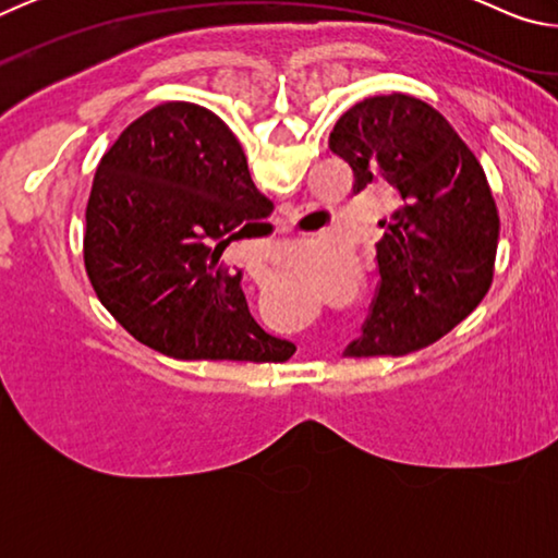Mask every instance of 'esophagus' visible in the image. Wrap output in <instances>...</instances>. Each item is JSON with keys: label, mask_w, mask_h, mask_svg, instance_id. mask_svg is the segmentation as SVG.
<instances>
[{"label": "esophagus", "mask_w": 558, "mask_h": 558, "mask_svg": "<svg viewBox=\"0 0 558 558\" xmlns=\"http://www.w3.org/2000/svg\"><path fill=\"white\" fill-rule=\"evenodd\" d=\"M292 221H295V211L288 214V223H292ZM248 276L253 278V282H258V286H260L263 280H268L270 270L266 266H260V263H256V266H248Z\"/></svg>", "instance_id": "esophagus-1"}]
</instances>
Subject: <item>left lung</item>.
I'll list each match as a JSON object with an SVG mask.
<instances>
[{"instance_id": "obj_1", "label": "left lung", "mask_w": 558, "mask_h": 558, "mask_svg": "<svg viewBox=\"0 0 558 558\" xmlns=\"http://www.w3.org/2000/svg\"><path fill=\"white\" fill-rule=\"evenodd\" d=\"M329 149L352 167L354 194L389 182L399 209L379 226V288L349 356H403L438 342L493 286L499 216L477 157L436 108L391 93L349 108Z\"/></svg>"}]
</instances>
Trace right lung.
I'll list each match as a JSON object with an SVG mask.
<instances>
[{
	"instance_id": "add662e5",
	"label": "right lung",
	"mask_w": 558,
	"mask_h": 558,
	"mask_svg": "<svg viewBox=\"0 0 558 558\" xmlns=\"http://www.w3.org/2000/svg\"><path fill=\"white\" fill-rule=\"evenodd\" d=\"M272 211L211 110L165 102L122 130L93 179L83 260L108 313L174 359L286 362L288 339L253 319L243 272L219 258Z\"/></svg>"
}]
</instances>
